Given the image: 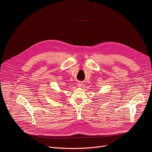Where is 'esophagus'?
<instances>
[{"mask_svg":"<svg viewBox=\"0 0 152 152\" xmlns=\"http://www.w3.org/2000/svg\"><path fill=\"white\" fill-rule=\"evenodd\" d=\"M78 85H80V86H81V85H82V83H78Z\"/></svg>","mask_w":152,"mask_h":152,"instance_id":"1","label":"esophagus"}]
</instances>
